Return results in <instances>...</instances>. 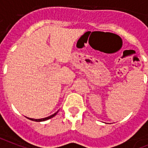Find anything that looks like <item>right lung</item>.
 Masks as SVG:
<instances>
[{"label":"right lung","instance_id":"right-lung-1","mask_svg":"<svg viewBox=\"0 0 148 148\" xmlns=\"http://www.w3.org/2000/svg\"><path fill=\"white\" fill-rule=\"evenodd\" d=\"M58 112H59V111H57V112H55L54 114H53V115H50V116H48V117H46V118H44V119H30V118H27H27L28 119H29V120L33 121H37V122H40V121H47V120H48V119H51V118H53V117H54L55 115H56V114H57V113H58Z\"/></svg>","mask_w":148,"mask_h":148}]
</instances>
